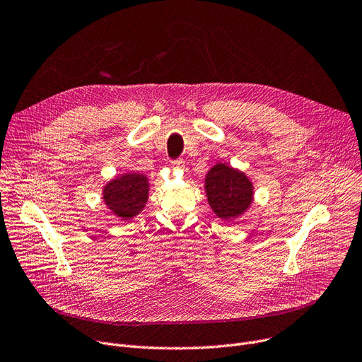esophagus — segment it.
Instances as JSON below:
<instances>
[{"instance_id": "1", "label": "esophagus", "mask_w": 362, "mask_h": 362, "mask_svg": "<svg viewBox=\"0 0 362 362\" xmlns=\"http://www.w3.org/2000/svg\"><path fill=\"white\" fill-rule=\"evenodd\" d=\"M171 165H173V168H176V170H183L185 168V161L182 158H177V160L171 161Z\"/></svg>"}]
</instances>
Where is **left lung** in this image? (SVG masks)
<instances>
[{"instance_id":"8db88e82","label":"left lung","mask_w":362,"mask_h":362,"mask_svg":"<svg viewBox=\"0 0 362 362\" xmlns=\"http://www.w3.org/2000/svg\"><path fill=\"white\" fill-rule=\"evenodd\" d=\"M205 192L211 210L221 220L238 218L254 199V186L248 176L224 163L216 164L206 173Z\"/></svg>"}]
</instances>
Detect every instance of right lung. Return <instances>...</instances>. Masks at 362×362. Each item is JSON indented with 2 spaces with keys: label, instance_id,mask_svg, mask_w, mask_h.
Segmentation results:
<instances>
[{
  "label": "right lung",
  "instance_id": "1",
  "mask_svg": "<svg viewBox=\"0 0 362 362\" xmlns=\"http://www.w3.org/2000/svg\"><path fill=\"white\" fill-rule=\"evenodd\" d=\"M148 177L141 173H126L110 180L103 191V199L108 210L122 220L138 216L148 201Z\"/></svg>",
  "mask_w": 362,
  "mask_h": 362
}]
</instances>
